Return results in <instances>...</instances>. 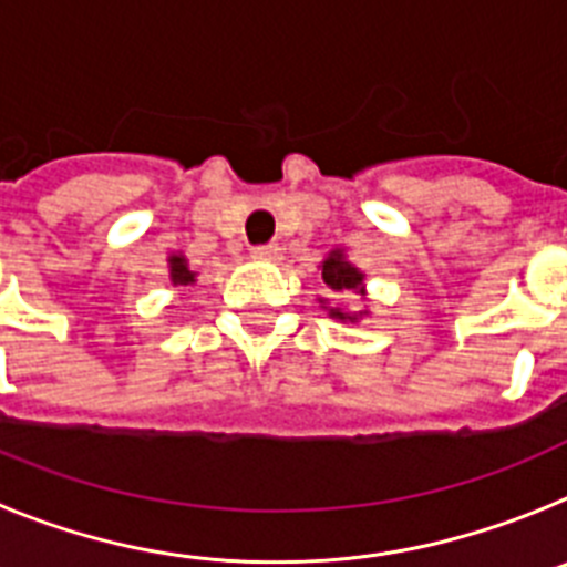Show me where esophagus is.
<instances>
[{
    "instance_id": "34e87169",
    "label": "esophagus",
    "mask_w": 567,
    "mask_h": 567,
    "mask_svg": "<svg viewBox=\"0 0 567 567\" xmlns=\"http://www.w3.org/2000/svg\"><path fill=\"white\" fill-rule=\"evenodd\" d=\"M252 258L272 264V260L280 258V247L278 244H260V247H252Z\"/></svg>"
}]
</instances>
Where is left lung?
I'll use <instances>...</instances> for the list:
<instances>
[{"instance_id":"8db88e82","label":"left lung","mask_w":567,"mask_h":567,"mask_svg":"<svg viewBox=\"0 0 567 567\" xmlns=\"http://www.w3.org/2000/svg\"><path fill=\"white\" fill-rule=\"evenodd\" d=\"M320 278H323V284L338 295H349V292L363 295V272H360L354 264H349L343 249H332V252H329V258L320 264ZM320 303H327V300L320 298ZM329 315L338 320L358 323V320L369 312H346V309L340 307H329Z\"/></svg>"}]
</instances>
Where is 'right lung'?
<instances>
[{
    "mask_svg": "<svg viewBox=\"0 0 567 567\" xmlns=\"http://www.w3.org/2000/svg\"><path fill=\"white\" fill-rule=\"evenodd\" d=\"M169 284L173 287H193L195 272L187 267V258L184 255H169Z\"/></svg>",
    "mask_w": 567,
    "mask_h": 567,
    "instance_id": "1",
    "label": "right lung"
}]
</instances>
